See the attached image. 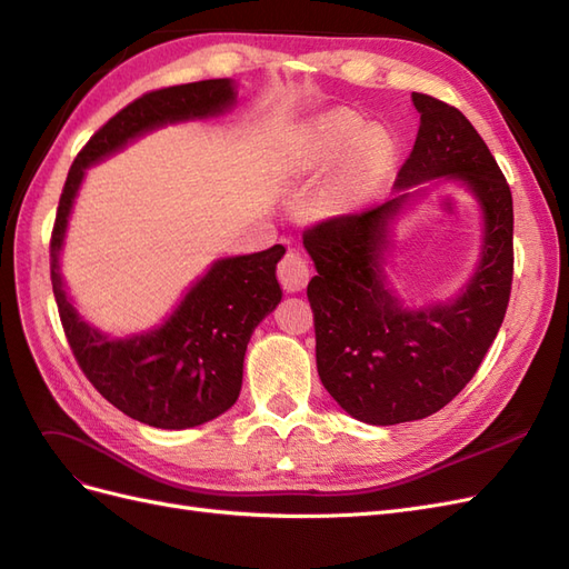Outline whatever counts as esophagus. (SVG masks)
Segmentation results:
<instances>
[{"label":"esophagus","mask_w":569,"mask_h":569,"mask_svg":"<svg viewBox=\"0 0 569 569\" xmlns=\"http://www.w3.org/2000/svg\"><path fill=\"white\" fill-rule=\"evenodd\" d=\"M308 274H311V268H308V261L297 251H287L278 263V280L287 291H301L308 282Z\"/></svg>","instance_id":"34e87169"}]
</instances>
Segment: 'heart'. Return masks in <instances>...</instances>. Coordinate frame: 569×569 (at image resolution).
<instances>
[{"mask_svg": "<svg viewBox=\"0 0 569 569\" xmlns=\"http://www.w3.org/2000/svg\"><path fill=\"white\" fill-rule=\"evenodd\" d=\"M349 158V176L358 184H370L380 178L391 161V140L385 132L366 130V123L349 113H330L320 118L313 132V153L318 161L332 163Z\"/></svg>", "mask_w": 569, "mask_h": 569, "instance_id": "heart-1", "label": "heart"}]
</instances>
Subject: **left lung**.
<instances>
[{
	"label": "left lung",
	"mask_w": 569,
	"mask_h": 569,
	"mask_svg": "<svg viewBox=\"0 0 569 569\" xmlns=\"http://www.w3.org/2000/svg\"><path fill=\"white\" fill-rule=\"evenodd\" d=\"M420 111L416 144L403 161L401 194L360 213L332 216L303 232L318 274L308 282L322 387L360 422L399 425L441 410L468 385L493 343L512 287V194L472 123L456 107L412 92ZM451 174L486 209L482 261L453 305L408 312L383 289L379 268L386 220L403 188Z\"/></svg>",
	"instance_id": "obj_1"
}]
</instances>
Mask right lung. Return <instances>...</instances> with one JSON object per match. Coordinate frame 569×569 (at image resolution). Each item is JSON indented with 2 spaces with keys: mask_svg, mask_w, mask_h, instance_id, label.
<instances>
[{
  "mask_svg": "<svg viewBox=\"0 0 569 569\" xmlns=\"http://www.w3.org/2000/svg\"><path fill=\"white\" fill-rule=\"evenodd\" d=\"M232 101L228 78L173 84L130 101L80 149L68 170L49 239L51 287L80 370L111 406L151 427H197L237 401L253 327L282 299L274 266L284 247L222 258L187 291L178 311L159 330L126 341L107 339L78 318L61 284L59 249L84 168L151 128L213 116Z\"/></svg>",
  "mask_w": 569,
  "mask_h": 569,
  "instance_id": "add662e5",
  "label": "right lung"
}]
</instances>
